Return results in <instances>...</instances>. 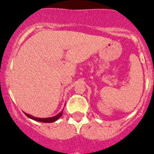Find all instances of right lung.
Segmentation results:
<instances>
[{
	"instance_id": "obj_1",
	"label": "right lung",
	"mask_w": 154,
	"mask_h": 154,
	"mask_svg": "<svg viewBox=\"0 0 154 154\" xmlns=\"http://www.w3.org/2000/svg\"><path fill=\"white\" fill-rule=\"evenodd\" d=\"M25 115L27 116V117L29 118V119H33V120H35V121H38V122H45V123H51V122H55V121H57V119H60V118L62 116V115H63V112H61L59 113V114L57 115L56 116H54V117L45 118V119H40V118L33 117V116L27 114V113H25Z\"/></svg>"
}]
</instances>
